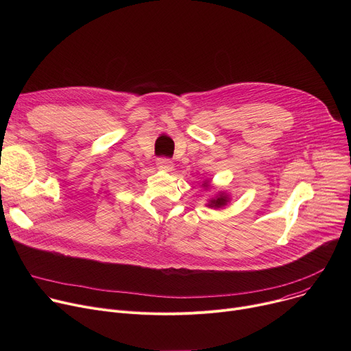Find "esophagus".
<instances>
[{
  "mask_svg": "<svg viewBox=\"0 0 351 351\" xmlns=\"http://www.w3.org/2000/svg\"><path fill=\"white\" fill-rule=\"evenodd\" d=\"M157 165H158L160 169H164V171H168V172H171L173 169V162L169 158H165V157L158 158Z\"/></svg>",
  "mask_w": 351,
  "mask_h": 351,
  "instance_id": "34e87169",
  "label": "esophagus"
}]
</instances>
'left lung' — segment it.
<instances>
[{
    "label": "left lung",
    "instance_id": "8db88e82",
    "mask_svg": "<svg viewBox=\"0 0 351 351\" xmlns=\"http://www.w3.org/2000/svg\"><path fill=\"white\" fill-rule=\"evenodd\" d=\"M204 186H207V183H204ZM226 203H228V198H226L225 195H219V197H217V198H213V199H211L210 204H208V207H217V208H219V207L225 206Z\"/></svg>",
    "mask_w": 351,
    "mask_h": 351
}]
</instances>
